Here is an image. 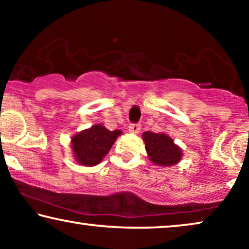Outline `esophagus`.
<instances>
[{
  "label": "esophagus",
  "mask_w": 249,
  "mask_h": 249,
  "mask_svg": "<svg viewBox=\"0 0 249 249\" xmlns=\"http://www.w3.org/2000/svg\"><path fill=\"white\" fill-rule=\"evenodd\" d=\"M139 130H141V124H131L129 125V131H130L131 134H138Z\"/></svg>",
  "instance_id": "esophagus-1"
}]
</instances>
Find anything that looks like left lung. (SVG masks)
Returning a JSON list of instances; mask_svg holds the SVG:
<instances>
[{
	"label": "left lung",
	"mask_w": 249,
	"mask_h": 249,
	"mask_svg": "<svg viewBox=\"0 0 249 249\" xmlns=\"http://www.w3.org/2000/svg\"><path fill=\"white\" fill-rule=\"evenodd\" d=\"M142 139L145 142V148L149 160L155 164L171 166L181 159V149L173 142L172 138L165 134L146 131L142 134Z\"/></svg>",
	"instance_id": "8db88e82"
}]
</instances>
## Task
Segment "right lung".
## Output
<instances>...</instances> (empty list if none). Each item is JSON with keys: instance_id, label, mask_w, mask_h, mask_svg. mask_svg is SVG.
<instances>
[{"instance_id": "obj_1", "label": "right lung", "mask_w": 249, "mask_h": 249, "mask_svg": "<svg viewBox=\"0 0 249 249\" xmlns=\"http://www.w3.org/2000/svg\"><path fill=\"white\" fill-rule=\"evenodd\" d=\"M121 130H107L104 125L95 124L71 139L73 154L78 163L91 166L100 163L110 151Z\"/></svg>"}]
</instances>
